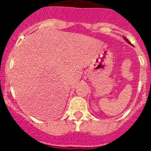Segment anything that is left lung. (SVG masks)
<instances>
[{
  "mask_svg": "<svg viewBox=\"0 0 151 151\" xmlns=\"http://www.w3.org/2000/svg\"><path fill=\"white\" fill-rule=\"evenodd\" d=\"M125 38V40H126V41H127V42H129V44H130V41H129V40H128V39H127V38Z\"/></svg>",
  "mask_w": 151,
  "mask_h": 151,
  "instance_id": "8db88e82",
  "label": "left lung"
}]
</instances>
